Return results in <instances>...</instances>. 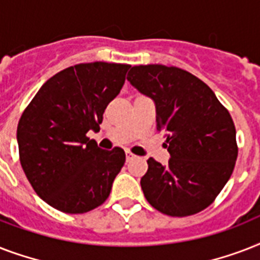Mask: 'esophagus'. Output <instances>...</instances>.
<instances>
[{
	"label": "esophagus",
	"mask_w": 260,
	"mask_h": 260,
	"mask_svg": "<svg viewBox=\"0 0 260 260\" xmlns=\"http://www.w3.org/2000/svg\"><path fill=\"white\" fill-rule=\"evenodd\" d=\"M125 158H126V162H129V160H132L134 158H136V155L132 154L131 151H125Z\"/></svg>",
	"instance_id": "obj_1"
}]
</instances>
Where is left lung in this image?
<instances>
[{
  "label": "left lung",
  "instance_id": "left-lung-1",
  "mask_svg": "<svg viewBox=\"0 0 260 260\" xmlns=\"http://www.w3.org/2000/svg\"><path fill=\"white\" fill-rule=\"evenodd\" d=\"M126 79L155 102L156 129L171 158L147 160L140 181L147 201L167 216H190L214 201L232 175L236 129L230 112L201 79L178 67L134 66Z\"/></svg>",
  "mask_w": 260,
  "mask_h": 260
}]
</instances>
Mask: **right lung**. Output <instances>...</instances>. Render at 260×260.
<instances>
[{
	"label": "right lung",
	"instance_id": "right-lung-1",
	"mask_svg": "<svg viewBox=\"0 0 260 260\" xmlns=\"http://www.w3.org/2000/svg\"><path fill=\"white\" fill-rule=\"evenodd\" d=\"M129 64L93 62L51 77L17 125L20 162L43 201L64 213L105 202L125 162L121 148L101 150L86 136L100 131L106 106L121 90Z\"/></svg>",
	"mask_w": 260,
	"mask_h": 260
}]
</instances>
